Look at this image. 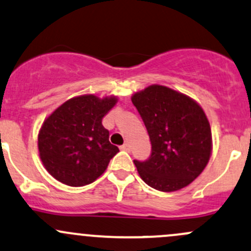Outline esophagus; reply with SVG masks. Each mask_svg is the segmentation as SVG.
Returning a JSON list of instances; mask_svg holds the SVG:
<instances>
[{
    "mask_svg": "<svg viewBox=\"0 0 251 251\" xmlns=\"http://www.w3.org/2000/svg\"><path fill=\"white\" fill-rule=\"evenodd\" d=\"M120 149H121V150H124V151H130L131 147H130V144H127V143H126V144L121 145Z\"/></svg>",
    "mask_w": 251,
    "mask_h": 251,
    "instance_id": "34e87169",
    "label": "esophagus"
}]
</instances>
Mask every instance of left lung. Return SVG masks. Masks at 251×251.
Masks as SVG:
<instances>
[{
    "mask_svg": "<svg viewBox=\"0 0 251 251\" xmlns=\"http://www.w3.org/2000/svg\"><path fill=\"white\" fill-rule=\"evenodd\" d=\"M131 100L151 142L147 161H133L142 180L161 192L188 186L212 152L211 126L203 109L189 96L158 84L134 93Z\"/></svg>",
    "mask_w": 251,
    "mask_h": 251,
    "instance_id": "obj_1",
    "label": "left lung"
}]
</instances>
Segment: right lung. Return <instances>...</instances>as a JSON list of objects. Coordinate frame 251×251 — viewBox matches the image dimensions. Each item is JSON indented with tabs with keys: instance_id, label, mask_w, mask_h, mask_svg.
Here are the masks:
<instances>
[{
	"instance_id": "obj_1",
	"label": "right lung",
	"mask_w": 251,
	"mask_h": 251,
	"mask_svg": "<svg viewBox=\"0 0 251 251\" xmlns=\"http://www.w3.org/2000/svg\"><path fill=\"white\" fill-rule=\"evenodd\" d=\"M117 102V96H76L46 118L38 134V149L44 167L56 180L82 187L103 174L119 152L102 125V118Z\"/></svg>"
}]
</instances>
